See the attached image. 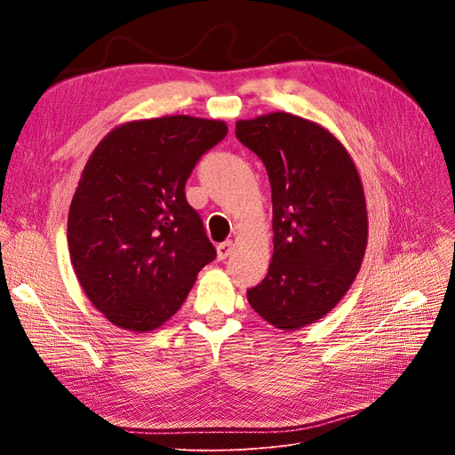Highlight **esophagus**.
<instances>
[{"instance_id":"34e87169","label":"esophagus","mask_w":455,"mask_h":455,"mask_svg":"<svg viewBox=\"0 0 455 455\" xmlns=\"http://www.w3.org/2000/svg\"><path fill=\"white\" fill-rule=\"evenodd\" d=\"M234 251V243L232 242H223L218 245V258L220 259H227Z\"/></svg>"}]
</instances>
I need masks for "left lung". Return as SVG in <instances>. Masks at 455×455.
Masks as SVG:
<instances>
[{
	"label": "left lung",
	"instance_id": "1",
	"mask_svg": "<svg viewBox=\"0 0 455 455\" xmlns=\"http://www.w3.org/2000/svg\"><path fill=\"white\" fill-rule=\"evenodd\" d=\"M235 136L264 162L273 201V258L247 299L273 326L299 330L324 317L362 267V180L339 140L304 117L273 112L242 119Z\"/></svg>",
	"mask_w": 455,
	"mask_h": 455
}]
</instances>
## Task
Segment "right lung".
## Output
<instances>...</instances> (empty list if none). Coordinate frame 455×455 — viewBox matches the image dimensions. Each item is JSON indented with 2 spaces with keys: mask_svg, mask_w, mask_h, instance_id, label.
<instances>
[{
  "mask_svg": "<svg viewBox=\"0 0 455 455\" xmlns=\"http://www.w3.org/2000/svg\"><path fill=\"white\" fill-rule=\"evenodd\" d=\"M227 131L191 116L141 119L114 129L88 158L69 206L68 245L84 293L112 324L158 328L215 258L184 188Z\"/></svg>",
  "mask_w": 455,
  "mask_h": 455,
  "instance_id": "add662e5",
  "label": "right lung"
}]
</instances>
